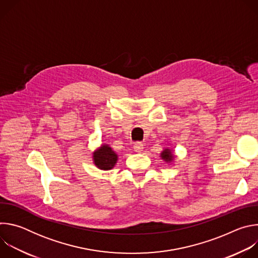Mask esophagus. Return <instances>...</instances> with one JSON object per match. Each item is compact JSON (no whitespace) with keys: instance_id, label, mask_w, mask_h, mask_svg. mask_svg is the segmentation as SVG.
Returning <instances> with one entry per match:
<instances>
[{"instance_id":"34e87169","label":"esophagus","mask_w":258,"mask_h":258,"mask_svg":"<svg viewBox=\"0 0 258 258\" xmlns=\"http://www.w3.org/2000/svg\"><path fill=\"white\" fill-rule=\"evenodd\" d=\"M143 149H144V144H143V143H141V142L135 143V145H134V150H135L136 152L140 153V152L143 151Z\"/></svg>"}]
</instances>
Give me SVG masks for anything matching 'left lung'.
<instances>
[{"label": "left lung", "instance_id": "1", "mask_svg": "<svg viewBox=\"0 0 258 258\" xmlns=\"http://www.w3.org/2000/svg\"><path fill=\"white\" fill-rule=\"evenodd\" d=\"M160 157H161V159H162L163 161H165V162H167V163L172 162V160L174 159V155H173L172 151H171L169 148H165V149L161 152Z\"/></svg>", "mask_w": 258, "mask_h": 258}]
</instances>
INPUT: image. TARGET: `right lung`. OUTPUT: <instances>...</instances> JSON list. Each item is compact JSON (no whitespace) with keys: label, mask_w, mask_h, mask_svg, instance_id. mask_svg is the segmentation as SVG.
Here are the masks:
<instances>
[{"label":"right lung","mask_w":258,"mask_h":258,"mask_svg":"<svg viewBox=\"0 0 258 258\" xmlns=\"http://www.w3.org/2000/svg\"><path fill=\"white\" fill-rule=\"evenodd\" d=\"M118 160V155L107 144H103L93 153L94 164L102 170L112 169Z\"/></svg>","instance_id":"add662e5"}]
</instances>
